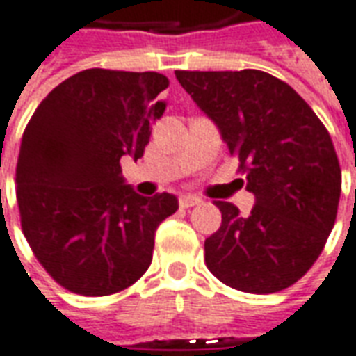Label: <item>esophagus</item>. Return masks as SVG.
Wrapping results in <instances>:
<instances>
[{"mask_svg":"<svg viewBox=\"0 0 356 356\" xmlns=\"http://www.w3.org/2000/svg\"><path fill=\"white\" fill-rule=\"evenodd\" d=\"M197 203H202V200L195 197V195H182V197H180V207H184V209L193 207V205H197Z\"/></svg>","mask_w":356,"mask_h":356,"instance_id":"obj_1","label":"esophagus"}]
</instances>
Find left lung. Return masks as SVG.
<instances>
[{
    "mask_svg": "<svg viewBox=\"0 0 356 356\" xmlns=\"http://www.w3.org/2000/svg\"><path fill=\"white\" fill-rule=\"evenodd\" d=\"M176 79L238 156L256 200L250 215L217 202L222 222L205 240V264L236 291H283L312 267L335 222L341 168L332 137L266 71H176Z\"/></svg>",
    "mask_w": 356,
    "mask_h": 356,
    "instance_id": "1",
    "label": "left lung"
}]
</instances>
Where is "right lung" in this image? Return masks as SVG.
<instances>
[{
  "label": "right lung",
  "mask_w": 356,
  "mask_h": 356,
  "mask_svg": "<svg viewBox=\"0 0 356 356\" xmlns=\"http://www.w3.org/2000/svg\"><path fill=\"white\" fill-rule=\"evenodd\" d=\"M154 71L85 70L60 83L24 129L17 161L21 227L61 286L106 296L134 285L153 259L154 232L178 197L126 184L122 156H143L166 110Z\"/></svg>",
  "instance_id": "obj_1"
}]
</instances>
